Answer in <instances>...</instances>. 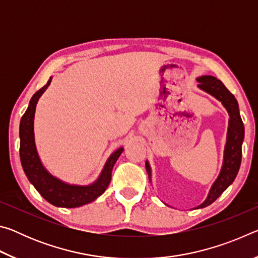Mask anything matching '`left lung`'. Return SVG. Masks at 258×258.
Returning <instances> with one entry per match:
<instances>
[{"label": "left lung", "instance_id": "1", "mask_svg": "<svg viewBox=\"0 0 258 258\" xmlns=\"http://www.w3.org/2000/svg\"><path fill=\"white\" fill-rule=\"evenodd\" d=\"M199 82L198 87L200 90L211 94L212 97L217 99L228 111L229 127L228 135H226V145L224 148L223 165H222L221 172L218 174L215 182L209 190L206 200L200 204L197 208L207 207L208 205L215 202V200L228 189L229 185L232 184L235 176L239 172L240 164H241V147L244 138V127L241 117H240L239 106L237 99L234 95L226 89L225 85L220 80L214 76H200L197 78ZM146 169L151 182V167L149 161H146Z\"/></svg>", "mask_w": 258, "mask_h": 258}]
</instances>
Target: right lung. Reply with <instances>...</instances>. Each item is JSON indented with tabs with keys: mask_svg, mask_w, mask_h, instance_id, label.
Listing matches in <instances>:
<instances>
[{
	"mask_svg": "<svg viewBox=\"0 0 258 258\" xmlns=\"http://www.w3.org/2000/svg\"><path fill=\"white\" fill-rule=\"evenodd\" d=\"M52 77L47 81L46 84L38 90L30 99L27 110L21 117L19 126L20 137V161L24 172L29 182L35 186L41 196L46 202L56 207L75 208L81 207L83 205L90 204L100 197L109 185L111 180V172L113 165L119 158L124 148L113 151L110 157L104 164L101 174L93 183L89 185H76L69 184L59 180L49 173V171L43 166L38 156V152L35 145L34 135V117L36 104L41 95L45 92V90L51 84Z\"/></svg>",
	"mask_w": 258,
	"mask_h": 258,
	"instance_id": "add662e5",
	"label": "right lung"
}]
</instances>
